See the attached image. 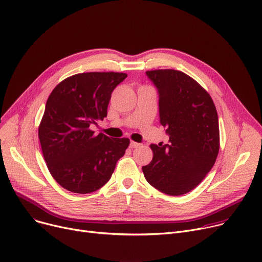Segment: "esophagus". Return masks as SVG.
Here are the masks:
<instances>
[{
  "label": "esophagus",
  "instance_id": "1",
  "mask_svg": "<svg viewBox=\"0 0 262 262\" xmlns=\"http://www.w3.org/2000/svg\"><path fill=\"white\" fill-rule=\"evenodd\" d=\"M140 145H141L140 143L134 142V141H130V143H129V146H130L132 148H136V147H138V146H140Z\"/></svg>",
  "mask_w": 262,
  "mask_h": 262
}]
</instances>
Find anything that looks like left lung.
Masks as SVG:
<instances>
[{"instance_id": "left-lung-1", "label": "left lung", "mask_w": 262, "mask_h": 262, "mask_svg": "<svg viewBox=\"0 0 262 262\" xmlns=\"http://www.w3.org/2000/svg\"><path fill=\"white\" fill-rule=\"evenodd\" d=\"M159 94L160 124L169 143L150 144L153 159L142 167L147 183L168 195L193 190L211 170L219 154V119L214 103L198 81L184 72L146 71Z\"/></svg>"}]
</instances>
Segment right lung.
<instances>
[{
    "instance_id": "obj_1",
    "label": "right lung",
    "mask_w": 262,
    "mask_h": 262,
    "mask_svg": "<svg viewBox=\"0 0 262 262\" xmlns=\"http://www.w3.org/2000/svg\"><path fill=\"white\" fill-rule=\"evenodd\" d=\"M127 74L79 73L54 88L46 104L38 136L48 169L62 188L91 193L112 177L129 139H112L91 129L107 117L114 89Z\"/></svg>"
}]
</instances>
